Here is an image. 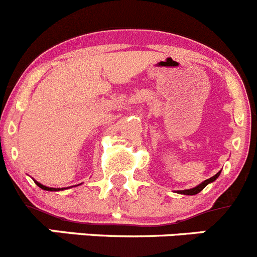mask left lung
<instances>
[{
    "instance_id": "obj_1",
    "label": "left lung",
    "mask_w": 257,
    "mask_h": 257,
    "mask_svg": "<svg viewBox=\"0 0 257 257\" xmlns=\"http://www.w3.org/2000/svg\"><path fill=\"white\" fill-rule=\"evenodd\" d=\"M219 174H221V172H218V173H217L216 175H214V177H212V178H209V179L204 180L203 183H200L199 185H197V187L192 188V189H187V190H179V192H178V193H180V194H185V195H194V194H198V193H199L200 190H203L204 188H206L207 185L209 184V183L214 182V180H216L217 178L219 177Z\"/></svg>"
}]
</instances>
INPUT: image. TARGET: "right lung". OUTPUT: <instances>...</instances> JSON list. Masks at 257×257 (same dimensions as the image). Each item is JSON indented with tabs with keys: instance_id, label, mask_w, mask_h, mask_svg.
<instances>
[{
	"instance_id": "right-lung-1",
	"label": "right lung",
	"mask_w": 257,
	"mask_h": 257,
	"mask_svg": "<svg viewBox=\"0 0 257 257\" xmlns=\"http://www.w3.org/2000/svg\"><path fill=\"white\" fill-rule=\"evenodd\" d=\"M34 182L36 183V185H38V187H40L41 189H44V190H51V192H57V190H63V188H62V189H60V188H49V187H45V185L40 184V183L36 182V180H34Z\"/></svg>"
}]
</instances>
